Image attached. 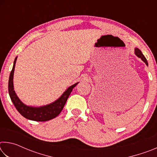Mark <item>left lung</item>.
I'll list each match as a JSON object with an SVG mask.
<instances>
[{"label":"left lung","instance_id":"1","mask_svg":"<svg viewBox=\"0 0 157 157\" xmlns=\"http://www.w3.org/2000/svg\"><path fill=\"white\" fill-rule=\"evenodd\" d=\"M135 54L136 55L137 57H140V59H141L143 61V62L145 63L146 65H147V66L148 65L147 62V59H145V57H144V55H143V53L141 52V51H140V50L139 48H135Z\"/></svg>","mask_w":157,"mask_h":157}]
</instances>
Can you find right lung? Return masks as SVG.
Returning <instances> with one entry per match:
<instances>
[{"instance_id": "right-lung-1", "label": "right lung", "mask_w": 157, "mask_h": 157, "mask_svg": "<svg viewBox=\"0 0 157 157\" xmlns=\"http://www.w3.org/2000/svg\"><path fill=\"white\" fill-rule=\"evenodd\" d=\"M17 57L15 58L14 65H13L12 70L10 73V78H9V83H8V91L11 100L12 101L14 107L17 109V111L19 112L21 115L25 118L29 119L31 121H39V122H44L50 121L51 119L55 118L60 113L61 111H62L63 107L66 104V101L70 95L73 89L75 87L78 83L72 85L69 87L67 90L63 93L62 96L59 99L57 100L52 104L44 106L41 107H28L21 102L19 98L17 97V94H15L14 91V85H13V77H14V71L16 61H17Z\"/></svg>"}]
</instances>
